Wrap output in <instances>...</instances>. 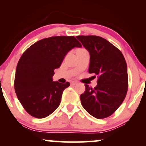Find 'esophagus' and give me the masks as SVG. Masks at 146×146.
Here are the masks:
<instances>
[{
  "label": "esophagus",
  "instance_id": "obj_1",
  "mask_svg": "<svg viewBox=\"0 0 146 146\" xmlns=\"http://www.w3.org/2000/svg\"><path fill=\"white\" fill-rule=\"evenodd\" d=\"M77 84H78V82H71V85H76Z\"/></svg>",
  "mask_w": 146,
  "mask_h": 146
}]
</instances>
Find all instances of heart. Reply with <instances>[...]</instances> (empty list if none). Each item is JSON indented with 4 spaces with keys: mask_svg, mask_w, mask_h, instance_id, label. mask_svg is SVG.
Segmentation results:
<instances>
[{
    "mask_svg": "<svg viewBox=\"0 0 146 146\" xmlns=\"http://www.w3.org/2000/svg\"><path fill=\"white\" fill-rule=\"evenodd\" d=\"M80 50H84V49H80Z\"/></svg>",
    "mask_w": 146,
    "mask_h": 146,
    "instance_id": "1",
    "label": "heart"
}]
</instances>
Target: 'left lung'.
I'll use <instances>...</instances> for the list:
<instances>
[{"label": "left lung", "mask_w": 146, "mask_h": 146, "mask_svg": "<svg viewBox=\"0 0 146 146\" xmlns=\"http://www.w3.org/2000/svg\"><path fill=\"white\" fill-rule=\"evenodd\" d=\"M78 40L89 52L88 72L98 76L94 88L85 84L80 95L82 106L95 118L110 116L123 102L128 90V70L121 52L100 36H78Z\"/></svg>", "instance_id": "1"}]
</instances>
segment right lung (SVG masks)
I'll use <instances>...</instances> for the list:
<instances>
[{"label": "right lung", "instance_id": "add662e5", "mask_svg": "<svg viewBox=\"0 0 146 146\" xmlns=\"http://www.w3.org/2000/svg\"><path fill=\"white\" fill-rule=\"evenodd\" d=\"M82 45L74 36H53L36 42L25 51L16 66L14 88L22 106L31 116L44 118L60 106L70 83L53 81L66 53Z\"/></svg>", "mask_w": 146, "mask_h": 146}]
</instances>
